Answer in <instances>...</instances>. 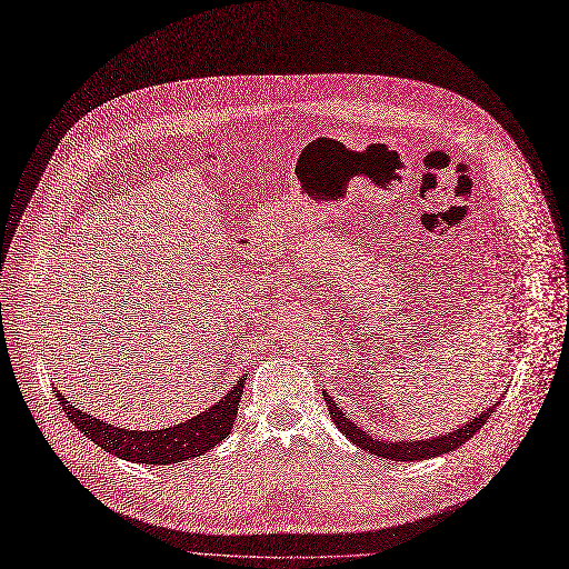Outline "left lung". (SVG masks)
I'll return each instance as SVG.
<instances>
[{"instance_id": "obj_1", "label": "left lung", "mask_w": 569, "mask_h": 569, "mask_svg": "<svg viewBox=\"0 0 569 569\" xmlns=\"http://www.w3.org/2000/svg\"><path fill=\"white\" fill-rule=\"evenodd\" d=\"M323 398L328 402L332 423L341 430V435L349 437L358 449L372 453V456H379V458H386V460H395V462L428 460V458H437V456H443V453H449V451H456L458 447H462L465 441L472 439L488 423V418L492 416V411H496V407H498V405L488 407L486 411H481L475 418H469L467 423H462L460 428H456L449 435L432 437V439H416V441H411V439H407V441H400V439L398 441H388V439L372 437L365 428H358V423L351 421V418L346 416L335 405V400L330 398L326 390H323Z\"/></svg>"}]
</instances>
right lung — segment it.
Masks as SVG:
<instances>
[{"mask_svg": "<svg viewBox=\"0 0 569 569\" xmlns=\"http://www.w3.org/2000/svg\"><path fill=\"white\" fill-rule=\"evenodd\" d=\"M243 383L246 381L239 379L223 400H218L202 413L188 418V421L179 426H169L162 430L116 428L102 421V418H94L77 405H71L60 390H56V398L69 421L107 453L139 465H171L211 451L232 432Z\"/></svg>", "mask_w": 569, "mask_h": 569, "instance_id": "add662e5", "label": "right lung"}]
</instances>
